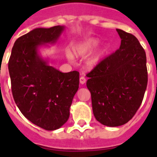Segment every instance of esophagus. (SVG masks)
<instances>
[{
  "label": "esophagus",
  "instance_id": "1",
  "mask_svg": "<svg viewBox=\"0 0 157 157\" xmlns=\"http://www.w3.org/2000/svg\"><path fill=\"white\" fill-rule=\"evenodd\" d=\"M86 81V78L85 77H83V76L80 77V78H79L80 84H82V85H83V84H85Z\"/></svg>",
  "mask_w": 157,
  "mask_h": 157
}]
</instances>
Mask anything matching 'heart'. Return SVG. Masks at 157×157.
<instances>
[{
	"label": "heart",
	"instance_id": "1",
	"mask_svg": "<svg viewBox=\"0 0 157 157\" xmlns=\"http://www.w3.org/2000/svg\"><path fill=\"white\" fill-rule=\"evenodd\" d=\"M101 44V40L96 37H90L86 40L80 41L77 43L72 47V52L76 57H85L88 56L89 54L91 53L95 48H98ZM110 48L109 46H103L102 48H99L98 50L90 56V58L87 60V64L90 67H94L98 65L105 59V56L108 55ZM71 52L67 51L66 52L67 58L69 60L74 59V56Z\"/></svg>",
	"mask_w": 157,
	"mask_h": 157
}]
</instances>
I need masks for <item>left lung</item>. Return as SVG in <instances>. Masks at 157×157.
<instances>
[{
  "label": "left lung",
  "mask_w": 157,
  "mask_h": 157,
  "mask_svg": "<svg viewBox=\"0 0 157 157\" xmlns=\"http://www.w3.org/2000/svg\"><path fill=\"white\" fill-rule=\"evenodd\" d=\"M116 30L121 38L120 48L86 75L96 120L111 127L132 119L142 102L148 82L144 48L135 36Z\"/></svg>",
  "instance_id": "left-lung-1"
}]
</instances>
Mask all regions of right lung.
Listing matches in <instances>:
<instances>
[{"instance_id":"obj_1","label":"right lung","mask_w":157,"mask_h":157,"mask_svg":"<svg viewBox=\"0 0 157 157\" xmlns=\"http://www.w3.org/2000/svg\"><path fill=\"white\" fill-rule=\"evenodd\" d=\"M64 30V26L32 30L16 40L8 61L16 105L27 120L47 130L67 121L79 84L78 72L59 71L40 52L41 47L56 44Z\"/></svg>"}]
</instances>
